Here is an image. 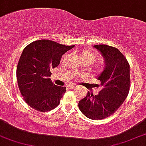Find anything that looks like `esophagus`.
<instances>
[{
    "label": "esophagus",
    "mask_w": 146,
    "mask_h": 146,
    "mask_svg": "<svg viewBox=\"0 0 146 146\" xmlns=\"http://www.w3.org/2000/svg\"><path fill=\"white\" fill-rule=\"evenodd\" d=\"M67 88H69V89H71V90H73V89H74V88H75V86H68Z\"/></svg>",
    "instance_id": "esophagus-1"
}]
</instances>
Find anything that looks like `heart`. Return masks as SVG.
<instances>
[{
    "mask_svg": "<svg viewBox=\"0 0 146 146\" xmlns=\"http://www.w3.org/2000/svg\"><path fill=\"white\" fill-rule=\"evenodd\" d=\"M81 59L85 64L91 65V64L95 63L98 59V56L95 51L90 49H86L83 50L81 54H79ZM98 71H102V67H98L97 68Z\"/></svg>",
    "mask_w": 146,
    "mask_h": 146,
    "instance_id": "obj_1",
    "label": "heart"
}]
</instances>
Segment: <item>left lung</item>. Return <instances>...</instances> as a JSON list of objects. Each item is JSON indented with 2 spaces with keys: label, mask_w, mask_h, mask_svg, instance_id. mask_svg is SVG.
<instances>
[{
  "label": "left lung",
  "mask_w": 146,
  "mask_h": 146,
  "mask_svg": "<svg viewBox=\"0 0 146 146\" xmlns=\"http://www.w3.org/2000/svg\"><path fill=\"white\" fill-rule=\"evenodd\" d=\"M94 46L104 58L105 69L98 77L102 90L96 96L88 92L78 105L86 117L102 120L117 111L128 95L131 83L129 64L117 48L105 44Z\"/></svg>",
  "instance_id": "left-lung-1"
}]
</instances>
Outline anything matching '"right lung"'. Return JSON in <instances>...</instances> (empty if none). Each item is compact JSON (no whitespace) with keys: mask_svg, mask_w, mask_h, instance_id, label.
<instances>
[{"mask_svg":"<svg viewBox=\"0 0 146 146\" xmlns=\"http://www.w3.org/2000/svg\"><path fill=\"white\" fill-rule=\"evenodd\" d=\"M75 46H65L48 40H39L24 48L17 67L19 89L25 102L39 112L50 111L60 104L66 87L57 86L50 77L66 52Z\"/></svg>","mask_w":146,"mask_h":146,"instance_id":"add662e5","label":"right lung"}]
</instances>
